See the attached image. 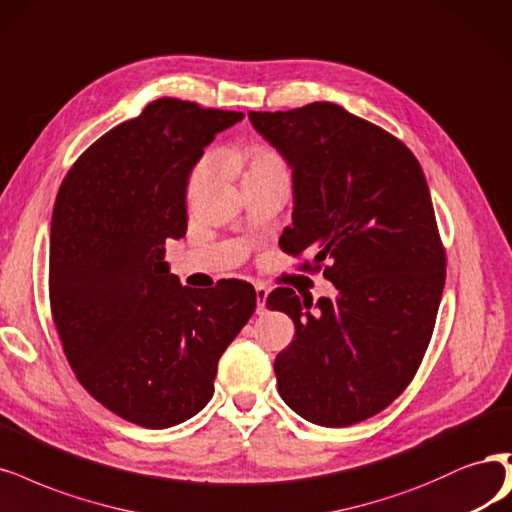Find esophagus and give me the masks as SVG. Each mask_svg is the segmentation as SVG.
<instances>
[{"label":"esophagus","instance_id":"34e87169","mask_svg":"<svg viewBox=\"0 0 512 512\" xmlns=\"http://www.w3.org/2000/svg\"><path fill=\"white\" fill-rule=\"evenodd\" d=\"M267 296H269V290L264 286H256V313L258 315H264L267 313Z\"/></svg>","mask_w":512,"mask_h":512}]
</instances>
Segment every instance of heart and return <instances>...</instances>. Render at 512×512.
Returning <instances> with one entry per match:
<instances>
[{
  "instance_id": "heart-1",
  "label": "heart",
  "mask_w": 512,
  "mask_h": 512,
  "mask_svg": "<svg viewBox=\"0 0 512 512\" xmlns=\"http://www.w3.org/2000/svg\"><path fill=\"white\" fill-rule=\"evenodd\" d=\"M241 165H243V182L248 180H264V178H275V175H288V167L273 148L264 144H252L243 148L239 154ZM209 175V161L197 163L195 169L190 171L188 178V197H195L205 184Z\"/></svg>"
}]
</instances>
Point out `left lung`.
Instances as JSON below:
<instances>
[{
  "label": "left lung",
  "instance_id": "1",
  "mask_svg": "<svg viewBox=\"0 0 512 512\" xmlns=\"http://www.w3.org/2000/svg\"><path fill=\"white\" fill-rule=\"evenodd\" d=\"M292 169V226L281 250L313 262L337 296L313 303L290 288L267 307L294 322L275 358L279 396L317 426L345 428L392 404L430 343L445 288L426 175L400 139L328 101L250 112Z\"/></svg>",
  "mask_w": 512,
  "mask_h": 512
}]
</instances>
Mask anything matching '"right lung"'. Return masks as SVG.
Segmentation results:
<instances>
[{
    "label": "right lung",
    "instance_id": "right-lung-1",
    "mask_svg": "<svg viewBox=\"0 0 512 512\" xmlns=\"http://www.w3.org/2000/svg\"><path fill=\"white\" fill-rule=\"evenodd\" d=\"M239 120L156 99L78 158L52 209L50 307L65 358L88 394L137 426L197 415L256 309L245 281L192 290L165 262V241L186 235L192 167Z\"/></svg>",
    "mask_w": 512,
    "mask_h": 512
}]
</instances>
